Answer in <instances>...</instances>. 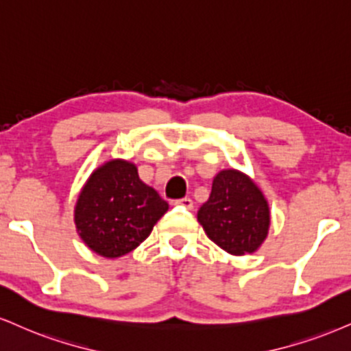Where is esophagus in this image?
Segmentation results:
<instances>
[{"instance_id":"obj_1","label":"esophagus","mask_w":351,"mask_h":351,"mask_svg":"<svg viewBox=\"0 0 351 351\" xmlns=\"http://www.w3.org/2000/svg\"><path fill=\"white\" fill-rule=\"evenodd\" d=\"M175 204L176 206H181V208L193 209V199H191V197H183V199H176Z\"/></svg>"}]
</instances>
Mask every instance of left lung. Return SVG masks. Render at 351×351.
Returning <instances> with one entry per match:
<instances>
[{"mask_svg":"<svg viewBox=\"0 0 351 351\" xmlns=\"http://www.w3.org/2000/svg\"><path fill=\"white\" fill-rule=\"evenodd\" d=\"M197 221L208 237L232 255L253 253L267 239L269 208L263 193L237 170L217 173Z\"/></svg>","mask_w":351,"mask_h":351,"instance_id":"1","label":"left lung"}]
</instances>
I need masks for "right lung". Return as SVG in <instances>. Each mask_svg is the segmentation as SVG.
<instances>
[{"mask_svg": "<svg viewBox=\"0 0 351 351\" xmlns=\"http://www.w3.org/2000/svg\"><path fill=\"white\" fill-rule=\"evenodd\" d=\"M168 202L138 178L135 165L112 160L84 184L75 208L80 237L93 252L117 258L150 235Z\"/></svg>", "mask_w": 351, "mask_h": 351, "instance_id": "right-lung-1", "label": "right lung"}]
</instances>
